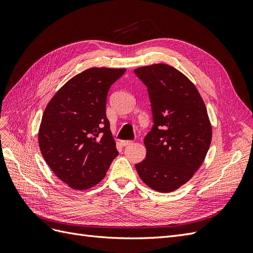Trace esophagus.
<instances>
[{
  "label": "esophagus",
  "mask_w": 253,
  "mask_h": 253,
  "mask_svg": "<svg viewBox=\"0 0 253 253\" xmlns=\"http://www.w3.org/2000/svg\"><path fill=\"white\" fill-rule=\"evenodd\" d=\"M134 142L133 141H131V140H124V141H121V144L124 145V147H128V145H132Z\"/></svg>",
  "instance_id": "esophagus-1"
}]
</instances>
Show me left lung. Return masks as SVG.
Instances as JSON below:
<instances>
[{"mask_svg":"<svg viewBox=\"0 0 253 253\" xmlns=\"http://www.w3.org/2000/svg\"><path fill=\"white\" fill-rule=\"evenodd\" d=\"M134 72L148 87L154 121L143 140L145 159L135 168L148 187L169 193L192 178L204 163L211 122L197 88L175 67L159 63Z\"/></svg>","mask_w":253,"mask_h":253,"instance_id":"obj_1","label":"left lung"}]
</instances>
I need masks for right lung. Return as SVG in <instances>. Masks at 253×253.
Masks as SVG:
<instances>
[{
  "label": "right lung",
  "instance_id": "add662e5",
  "mask_svg": "<svg viewBox=\"0 0 253 253\" xmlns=\"http://www.w3.org/2000/svg\"><path fill=\"white\" fill-rule=\"evenodd\" d=\"M126 68L91 67L55 94L39 128L42 156L58 178L75 190L100 182L118 155L105 105L112 84Z\"/></svg>",
  "mask_w": 253,
  "mask_h": 253
}]
</instances>
